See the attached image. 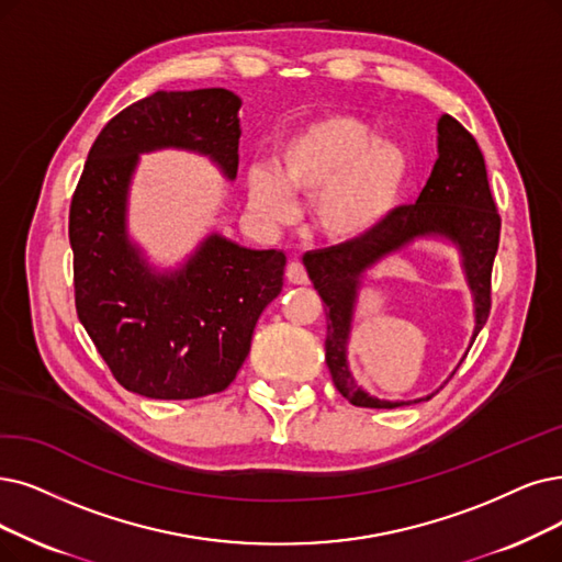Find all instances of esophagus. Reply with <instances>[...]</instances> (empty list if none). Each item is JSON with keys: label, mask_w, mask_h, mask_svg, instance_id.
I'll return each mask as SVG.
<instances>
[{"label": "esophagus", "mask_w": 562, "mask_h": 562, "mask_svg": "<svg viewBox=\"0 0 562 562\" xmlns=\"http://www.w3.org/2000/svg\"><path fill=\"white\" fill-rule=\"evenodd\" d=\"M285 277H288V281H290V283H295V285H304V283H308L306 267H304L300 260H293V262L288 265V269H285Z\"/></svg>", "instance_id": "34e87169"}]
</instances>
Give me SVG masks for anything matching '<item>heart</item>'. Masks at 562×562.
I'll return each mask as SVG.
<instances>
[{
  "instance_id": "obj_1",
  "label": "heart",
  "mask_w": 562,
  "mask_h": 562,
  "mask_svg": "<svg viewBox=\"0 0 562 562\" xmlns=\"http://www.w3.org/2000/svg\"><path fill=\"white\" fill-rule=\"evenodd\" d=\"M411 170V156L398 143L375 138L362 117L334 112L281 140L277 170L251 166L246 189L251 207L274 223L297 214L295 195H321L316 218L323 233L336 241H357L387 221Z\"/></svg>"
}]
</instances>
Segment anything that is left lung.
<instances>
[{
	"label": "left lung",
	"instance_id": "obj_1",
	"mask_svg": "<svg viewBox=\"0 0 562 562\" xmlns=\"http://www.w3.org/2000/svg\"><path fill=\"white\" fill-rule=\"evenodd\" d=\"M431 237L452 241L461 256L465 283L473 293L475 306V329L470 339L473 346L475 336L486 325L491 308V267L498 251L501 216L488 189L482 149L450 115L438 120V159L415 205L396 207L383 226L364 239L304 254L308 279L318 290L327 313L325 362L336 390L352 406L401 408L429 401L438 392L413 401L375 398L355 383L346 357L355 304L364 274L380 260L403 251L413 241Z\"/></svg>",
	"mask_w": 562,
	"mask_h": 562
}]
</instances>
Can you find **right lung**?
Here are the masks:
<instances>
[{"mask_svg": "<svg viewBox=\"0 0 562 562\" xmlns=\"http://www.w3.org/2000/svg\"><path fill=\"white\" fill-rule=\"evenodd\" d=\"M239 108L221 87L156 92L112 117L89 149L69 214L76 311L128 392L179 401L226 390L283 288V251L212 233L182 267L159 272L126 231L131 177L145 151H198L237 177Z\"/></svg>", "mask_w": 562, "mask_h": 562, "instance_id": "right-lung-1", "label": "right lung"}]
</instances>
